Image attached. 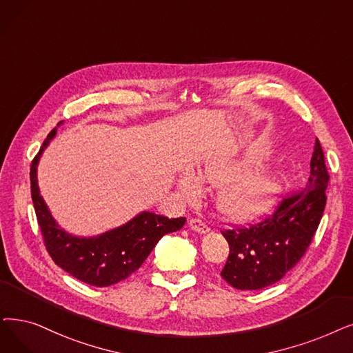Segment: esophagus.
<instances>
[{"label":"esophagus","instance_id":"34e87169","mask_svg":"<svg viewBox=\"0 0 353 353\" xmlns=\"http://www.w3.org/2000/svg\"><path fill=\"white\" fill-rule=\"evenodd\" d=\"M189 226L193 229V231L199 232V234H206L209 232V228L205 222H202L201 219H190L189 221Z\"/></svg>","mask_w":353,"mask_h":353}]
</instances>
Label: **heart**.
I'll use <instances>...</instances> for the list:
<instances>
[{
    "label": "heart",
    "mask_w": 353,
    "mask_h": 353,
    "mask_svg": "<svg viewBox=\"0 0 353 353\" xmlns=\"http://www.w3.org/2000/svg\"><path fill=\"white\" fill-rule=\"evenodd\" d=\"M263 156V152H255L245 161L229 157L206 160L199 165L197 177L183 172L177 186L189 202L201 196L203 186H218L214 205L221 213L232 219L254 218L271 206L281 186L277 173L255 164Z\"/></svg>",
    "instance_id": "1"
}]
</instances>
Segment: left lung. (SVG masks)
Segmentation results:
<instances>
[{
	"label": "left lung",
	"instance_id": "8db88e82",
	"mask_svg": "<svg viewBox=\"0 0 353 353\" xmlns=\"http://www.w3.org/2000/svg\"><path fill=\"white\" fill-rule=\"evenodd\" d=\"M329 183L319 140L310 160L305 186L285 197L263 222L222 231L229 243L222 279L238 290H261L280 281L304 255L326 206Z\"/></svg>",
	"mask_w": 353,
	"mask_h": 353
}]
</instances>
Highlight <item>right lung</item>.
Wrapping results in <instances>:
<instances>
[{
	"label": "right lung",
	"mask_w": 353,
	"mask_h": 353,
	"mask_svg": "<svg viewBox=\"0 0 353 353\" xmlns=\"http://www.w3.org/2000/svg\"><path fill=\"white\" fill-rule=\"evenodd\" d=\"M56 132L57 128L48 135L30 168L32 199L44 245L53 261L74 279L95 287L117 284L139 270L157 242L165 234L181 229L186 218L168 219L144 210L127 223L97 236H76L66 232L52 216L37 183L40 157Z\"/></svg>",
	"instance_id": "obj_1"
}]
</instances>
